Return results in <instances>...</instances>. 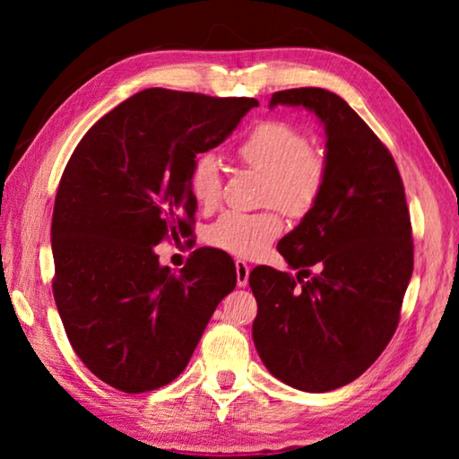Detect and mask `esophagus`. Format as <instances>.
Here are the masks:
<instances>
[{"instance_id":"esophagus-1","label":"esophagus","mask_w":459,"mask_h":459,"mask_svg":"<svg viewBox=\"0 0 459 459\" xmlns=\"http://www.w3.org/2000/svg\"><path fill=\"white\" fill-rule=\"evenodd\" d=\"M235 265H237V283L238 287H245L248 283V271H251V267H248L243 259H237Z\"/></svg>"}]
</instances>
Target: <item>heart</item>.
Returning a JSON list of instances; mask_svg holds the SVG:
<instances>
[{
  "label": "heart",
  "instance_id": "1",
  "mask_svg": "<svg viewBox=\"0 0 459 459\" xmlns=\"http://www.w3.org/2000/svg\"><path fill=\"white\" fill-rule=\"evenodd\" d=\"M240 164L265 176L261 188L263 204H273L290 216H304L320 198L328 164L322 152L309 147L304 131L281 119L255 126L237 145ZM188 190L202 211L219 206L222 178L212 153H202L192 164ZM283 229L275 211L255 214L224 212L208 230V243L238 257L259 255Z\"/></svg>",
  "mask_w": 459,
  "mask_h": 459
}]
</instances>
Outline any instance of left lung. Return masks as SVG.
Returning a JSON list of instances; mask_svg holds the SVG:
<instances>
[{
    "label": "left lung",
    "instance_id": "left-lung-1",
    "mask_svg": "<svg viewBox=\"0 0 459 459\" xmlns=\"http://www.w3.org/2000/svg\"><path fill=\"white\" fill-rule=\"evenodd\" d=\"M277 105L306 107L324 123L328 176L277 245L298 279L265 265L248 275L253 342L281 383L325 393L359 378L397 330L413 273L409 208L391 152L344 99L304 87L273 92ZM314 264L321 273L304 282Z\"/></svg>",
    "mask_w": 459,
    "mask_h": 459
}]
</instances>
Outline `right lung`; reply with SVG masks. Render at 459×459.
Listing matches in <instances>:
<instances>
[{
    "label": "right lung",
    "instance_id": "add662e5",
    "mask_svg": "<svg viewBox=\"0 0 459 459\" xmlns=\"http://www.w3.org/2000/svg\"><path fill=\"white\" fill-rule=\"evenodd\" d=\"M248 97L145 89L100 117L62 174L52 214V291L66 336L92 375L123 393L186 368L235 263L196 248L178 271L153 247L192 235L188 176L257 107Z\"/></svg>",
    "mask_w": 459,
    "mask_h": 459
}]
</instances>
